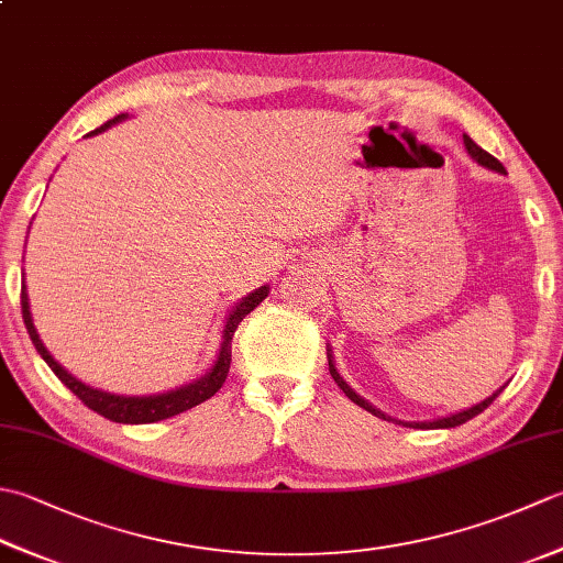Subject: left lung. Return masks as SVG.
<instances>
[{"label": "left lung", "mask_w": 563, "mask_h": 563, "mask_svg": "<svg viewBox=\"0 0 563 563\" xmlns=\"http://www.w3.org/2000/svg\"><path fill=\"white\" fill-rule=\"evenodd\" d=\"M464 147H466V152L472 154V159H476L479 162L482 166H486V169H494V172H498V174H504L506 169H504V164H500L496 157H492V154H488L486 150H482L479 145H476V142L470 137V135H464ZM329 373H331V377L336 379V385L343 389V394L345 397H349L353 404H357V406H363L365 411H369L373 416H377V418H385V421H397V418H389V416H385L382 413L379 409H375L373 404H367L363 397H357V394L345 385L343 382V377L339 375V369H336V365H333V357H331V353H329ZM504 391V387L500 389H496L492 397L488 399H484V401H479L476 406H472V409H466V411H460V413H450V416H445V418H435V421H423V423H413V421H397L399 426H409V428H454V426H462V423H466L470 421V418H474V416H479L488 404H492L498 394Z\"/></svg>", "instance_id": "1"}]
</instances>
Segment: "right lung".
Returning <instances> with one entry per match:
<instances>
[{"label":"right lung","instance_id":"obj_1","mask_svg":"<svg viewBox=\"0 0 563 563\" xmlns=\"http://www.w3.org/2000/svg\"><path fill=\"white\" fill-rule=\"evenodd\" d=\"M125 118H128L125 113L115 115L113 121L103 123L97 130H91L87 137L103 133L106 128L121 123V121H125ZM266 297H268V285H261L258 290L242 297V302H236L232 312L227 314L224 329H222L220 353H218V361H214V365L210 367V373H206L196 382H190V385H186V387H178V389H172L166 394H150V397H121V394L93 389L89 385H84V382H79L77 377H71L67 369L59 365L51 353H47V349L38 336V331H35V327H33L26 283L21 285V314H23V324H26V331H29V336L35 345V351L41 353V357L47 363V367H51L53 373L57 375V379L63 382V385L71 394H77V397L84 404H87L91 411H97L99 416L109 418V421H115V423H154V421H164V418H172L176 413H184L188 409H194V406L210 399L212 394L224 385L227 373H230V363H232V336H234V331L239 327V321H242L249 312H254V309L263 300H266Z\"/></svg>","mask_w":563,"mask_h":563}]
</instances>
